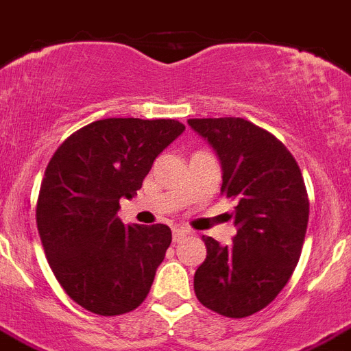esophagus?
<instances>
[{"mask_svg": "<svg viewBox=\"0 0 351 351\" xmlns=\"http://www.w3.org/2000/svg\"><path fill=\"white\" fill-rule=\"evenodd\" d=\"M189 234H191V230L184 229V227H180V229H175L173 230V241H175V243H178V241H182Z\"/></svg>", "mask_w": 351, "mask_h": 351, "instance_id": "obj_1", "label": "esophagus"}]
</instances>
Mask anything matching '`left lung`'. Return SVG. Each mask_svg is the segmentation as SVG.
Here are the masks:
<instances>
[{
	"mask_svg": "<svg viewBox=\"0 0 351 351\" xmlns=\"http://www.w3.org/2000/svg\"><path fill=\"white\" fill-rule=\"evenodd\" d=\"M221 166V193L238 202L232 245L202 236L207 258L195 272V294L225 317H247L289 283L308 225V196L290 151L240 117L189 119Z\"/></svg>",
	"mask_w": 351,
	"mask_h": 351,
	"instance_id": "left-lung-1",
	"label": "left lung"
}]
</instances>
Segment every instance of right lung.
Wrapping results in <instances>:
<instances>
[{
  "label": "right lung",
  "mask_w": 351,
  "mask_h": 351,
  "mask_svg": "<svg viewBox=\"0 0 351 351\" xmlns=\"http://www.w3.org/2000/svg\"><path fill=\"white\" fill-rule=\"evenodd\" d=\"M185 131L171 119H104L62 142L48 164L37 200V230L57 281L99 315L135 310L149 294L171 245L164 223L124 225L153 162Z\"/></svg>",
  "instance_id": "right-lung-1"
}]
</instances>
